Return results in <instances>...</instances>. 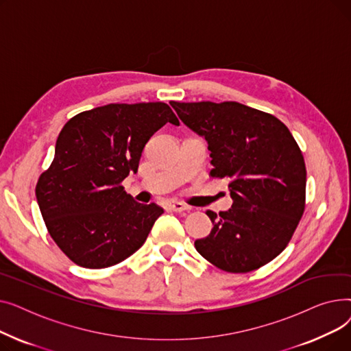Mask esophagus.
Returning a JSON list of instances; mask_svg holds the SVG:
<instances>
[{
  "instance_id": "34e87169",
  "label": "esophagus",
  "mask_w": 351,
  "mask_h": 351,
  "mask_svg": "<svg viewBox=\"0 0 351 351\" xmlns=\"http://www.w3.org/2000/svg\"><path fill=\"white\" fill-rule=\"evenodd\" d=\"M166 206H168L173 212H183V210L188 209V206L183 205L182 202H176V200H168V202H166Z\"/></svg>"
}]
</instances>
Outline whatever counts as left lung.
<instances>
[{"label": "left lung", "mask_w": 351, "mask_h": 351, "mask_svg": "<svg viewBox=\"0 0 351 351\" xmlns=\"http://www.w3.org/2000/svg\"><path fill=\"white\" fill-rule=\"evenodd\" d=\"M180 121L208 141L212 178H229L233 205L216 215L196 250L229 273H247L279 256L306 206V165L276 117L243 104L171 102Z\"/></svg>", "instance_id": "1"}]
</instances>
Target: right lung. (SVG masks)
Returning <instances> with one entry per match:
<instances>
[{
    "label": "right lung",
    "instance_id": "obj_1",
    "mask_svg": "<svg viewBox=\"0 0 351 351\" xmlns=\"http://www.w3.org/2000/svg\"><path fill=\"white\" fill-rule=\"evenodd\" d=\"M168 122L179 125L168 104H109L61 129L35 196L53 242L75 265L110 267L145 243L163 209L138 204L121 183L136 173L146 142Z\"/></svg>",
    "mask_w": 351,
    "mask_h": 351
}]
</instances>
